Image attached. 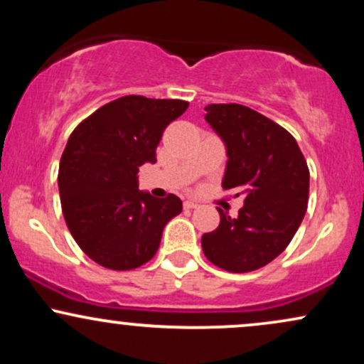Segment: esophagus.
Wrapping results in <instances>:
<instances>
[{
	"label": "esophagus",
	"instance_id": "1",
	"mask_svg": "<svg viewBox=\"0 0 364 364\" xmlns=\"http://www.w3.org/2000/svg\"><path fill=\"white\" fill-rule=\"evenodd\" d=\"M198 207V203L196 202H191V200H186L185 202V208H196Z\"/></svg>",
	"mask_w": 364,
	"mask_h": 364
}]
</instances>
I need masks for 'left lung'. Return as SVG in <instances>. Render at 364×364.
<instances>
[{"mask_svg": "<svg viewBox=\"0 0 364 364\" xmlns=\"http://www.w3.org/2000/svg\"><path fill=\"white\" fill-rule=\"evenodd\" d=\"M205 119L228 149L224 190L243 195L236 219L223 210L215 231L202 236L205 257L219 269L245 274L277 258L308 207L310 169L294 136L241 104H208Z\"/></svg>", "mask_w": 364, "mask_h": 364, "instance_id": "left-lung-1", "label": "left lung"}]
</instances>
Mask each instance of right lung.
I'll return each mask as SVG.
<instances>
[{"label":"right lung","instance_id":"1","mask_svg":"<svg viewBox=\"0 0 364 364\" xmlns=\"http://www.w3.org/2000/svg\"><path fill=\"white\" fill-rule=\"evenodd\" d=\"M179 99L124 95L73 129L60 161L61 210L82 252L111 270L147 263L164 225L181 212L176 195L139 190V168L156 162L166 127L186 111Z\"/></svg>","mask_w":364,"mask_h":364}]
</instances>
